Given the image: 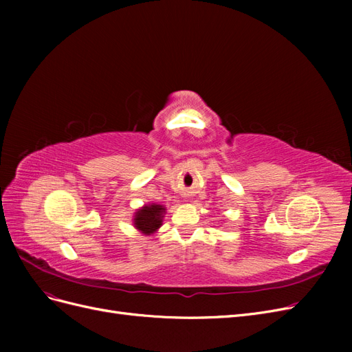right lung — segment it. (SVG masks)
<instances>
[{"label":"right lung","instance_id":"obj_1","mask_svg":"<svg viewBox=\"0 0 352 352\" xmlns=\"http://www.w3.org/2000/svg\"><path fill=\"white\" fill-rule=\"evenodd\" d=\"M163 206H145L142 210L136 211L135 216V226L140 229L145 235H150V233L155 232L160 226H162V219L164 212Z\"/></svg>","mask_w":352,"mask_h":352}]
</instances>
